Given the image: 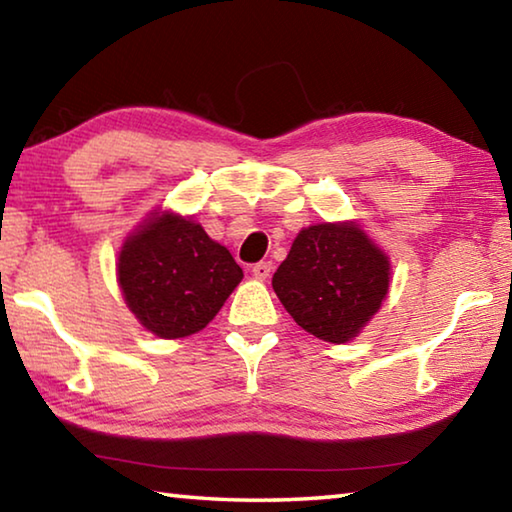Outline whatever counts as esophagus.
Here are the masks:
<instances>
[{
	"label": "esophagus",
	"mask_w": 512,
	"mask_h": 512,
	"mask_svg": "<svg viewBox=\"0 0 512 512\" xmlns=\"http://www.w3.org/2000/svg\"><path fill=\"white\" fill-rule=\"evenodd\" d=\"M271 273H273L271 262H259L253 266V277H257V280H266V277H271Z\"/></svg>",
	"instance_id": "esophagus-1"
}]
</instances>
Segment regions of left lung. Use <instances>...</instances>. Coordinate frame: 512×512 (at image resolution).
<instances>
[{"instance_id": "1", "label": "left lung", "mask_w": 512, "mask_h": 512, "mask_svg": "<svg viewBox=\"0 0 512 512\" xmlns=\"http://www.w3.org/2000/svg\"><path fill=\"white\" fill-rule=\"evenodd\" d=\"M391 259L357 221L302 228L273 275L291 318L327 343H348L381 309Z\"/></svg>"}]
</instances>
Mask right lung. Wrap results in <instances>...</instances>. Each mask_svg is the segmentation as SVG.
<instances>
[{
  "instance_id": "right-lung-1",
  "label": "right lung",
  "mask_w": 512,
  "mask_h": 512,
  "mask_svg": "<svg viewBox=\"0 0 512 512\" xmlns=\"http://www.w3.org/2000/svg\"><path fill=\"white\" fill-rule=\"evenodd\" d=\"M244 277L230 250L192 216L153 210L124 239L117 282L126 307L160 339H185L210 323Z\"/></svg>"
}]
</instances>
